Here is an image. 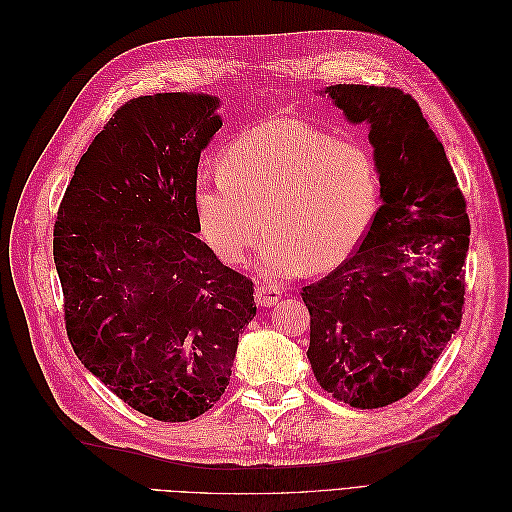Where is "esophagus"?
I'll return each mask as SVG.
<instances>
[{"mask_svg":"<svg viewBox=\"0 0 512 512\" xmlns=\"http://www.w3.org/2000/svg\"><path fill=\"white\" fill-rule=\"evenodd\" d=\"M254 298H256V304H258L260 308H273V306L279 302V298H281V289H277L275 285H264V283H260V285L256 287Z\"/></svg>","mask_w":512,"mask_h":512,"instance_id":"34e87169","label":"esophagus"}]
</instances>
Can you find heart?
<instances>
[{
  "instance_id": "heart-1",
  "label": "heart",
  "mask_w": 512,
  "mask_h": 512,
  "mask_svg": "<svg viewBox=\"0 0 512 512\" xmlns=\"http://www.w3.org/2000/svg\"><path fill=\"white\" fill-rule=\"evenodd\" d=\"M379 177L371 152L302 120L271 118L239 133L221 175L202 173L193 202L204 237L227 262H246L264 231L271 277L329 269L354 248L375 212ZM265 221H261V214Z\"/></svg>"
}]
</instances>
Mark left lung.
I'll return each mask as SVG.
<instances>
[{
  "label": "left lung",
  "mask_w": 512,
  "mask_h": 512,
  "mask_svg": "<svg viewBox=\"0 0 512 512\" xmlns=\"http://www.w3.org/2000/svg\"><path fill=\"white\" fill-rule=\"evenodd\" d=\"M350 125H367L381 206L360 248L302 287L316 381L354 408L415 389L460 327L471 223L442 141L396 87L319 91Z\"/></svg>",
  "instance_id": "obj_1"
}]
</instances>
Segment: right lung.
<instances>
[{
	"instance_id": "obj_1",
	"label": "right lung",
	"mask_w": 512,
	"mask_h": 512,
	"mask_svg": "<svg viewBox=\"0 0 512 512\" xmlns=\"http://www.w3.org/2000/svg\"><path fill=\"white\" fill-rule=\"evenodd\" d=\"M218 97L156 93L120 106L81 156L54 227L70 346L85 369L164 423L212 408L231 379L254 283L196 235L200 154Z\"/></svg>"
}]
</instances>
